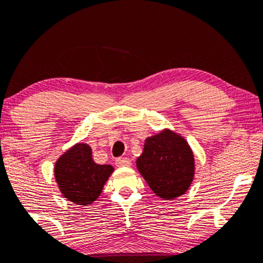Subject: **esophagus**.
Instances as JSON below:
<instances>
[{
    "label": "esophagus",
    "mask_w": 263,
    "mask_h": 263,
    "mask_svg": "<svg viewBox=\"0 0 263 263\" xmlns=\"http://www.w3.org/2000/svg\"><path fill=\"white\" fill-rule=\"evenodd\" d=\"M116 163L117 167H128V165H131V161H129L128 158H126V157H120V158H116Z\"/></svg>",
    "instance_id": "1"
}]
</instances>
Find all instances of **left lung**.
Instances as JSON below:
<instances>
[{"label": "left lung", "instance_id": "1", "mask_svg": "<svg viewBox=\"0 0 263 263\" xmlns=\"http://www.w3.org/2000/svg\"><path fill=\"white\" fill-rule=\"evenodd\" d=\"M136 164L153 193L167 200L184 194L194 178V155L189 144L170 129L147 138Z\"/></svg>", "mask_w": 263, "mask_h": 263}]
</instances>
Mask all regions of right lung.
Here are the masks:
<instances>
[{"label": "right lung", "mask_w": 263, "mask_h": 263, "mask_svg": "<svg viewBox=\"0 0 263 263\" xmlns=\"http://www.w3.org/2000/svg\"><path fill=\"white\" fill-rule=\"evenodd\" d=\"M112 165L93 162L86 143H78L57 161L54 176L62 194L78 205L91 204L101 194Z\"/></svg>", "instance_id": "1"}]
</instances>
